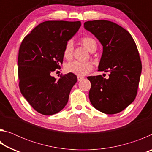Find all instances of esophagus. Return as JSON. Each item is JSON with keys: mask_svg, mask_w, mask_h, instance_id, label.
Listing matches in <instances>:
<instances>
[{"mask_svg": "<svg viewBox=\"0 0 152 152\" xmlns=\"http://www.w3.org/2000/svg\"><path fill=\"white\" fill-rule=\"evenodd\" d=\"M77 78H78V81H82V80H84V77L80 76H77Z\"/></svg>", "mask_w": 152, "mask_h": 152, "instance_id": "1", "label": "esophagus"}]
</instances>
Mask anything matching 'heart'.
<instances>
[{"label": "heart", "instance_id": "heart-1", "mask_svg": "<svg viewBox=\"0 0 152 152\" xmlns=\"http://www.w3.org/2000/svg\"><path fill=\"white\" fill-rule=\"evenodd\" d=\"M80 42L87 50L91 52H94L96 49V42L91 37H83L80 39ZM64 57L66 60H70L73 55V44L71 41L66 43L63 51ZM92 69V64L89 61H73L68 63L65 66L67 72L72 73L78 76H84L89 73Z\"/></svg>", "mask_w": 152, "mask_h": 152}]
</instances>
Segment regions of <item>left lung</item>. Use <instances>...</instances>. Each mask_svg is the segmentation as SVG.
I'll return each instance as SVG.
<instances>
[{"label": "left lung", "mask_w": 152, "mask_h": 152, "mask_svg": "<svg viewBox=\"0 0 152 152\" xmlns=\"http://www.w3.org/2000/svg\"><path fill=\"white\" fill-rule=\"evenodd\" d=\"M84 27L103 47L99 71L110 72L108 79L101 75L87 78L91 83L90 101L99 111L116 114L137 95L142 68L137 46L127 30L109 20H89Z\"/></svg>", "instance_id": "1"}]
</instances>
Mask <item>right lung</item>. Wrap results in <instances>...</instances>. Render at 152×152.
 <instances>
[{
	"label": "right lung",
	"mask_w": 152,
	"mask_h": 152,
	"mask_svg": "<svg viewBox=\"0 0 152 152\" xmlns=\"http://www.w3.org/2000/svg\"><path fill=\"white\" fill-rule=\"evenodd\" d=\"M80 26V21L47 20L25 36L20 45V91L31 106L41 114H56L68 101L71 89L77 82L76 76L68 73L56 80L51 73L61 68L64 47Z\"/></svg>",
	"instance_id": "obj_1"
}]
</instances>
